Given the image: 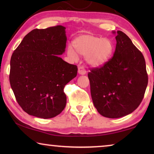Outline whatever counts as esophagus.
<instances>
[{
    "instance_id": "1",
    "label": "esophagus",
    "mask_w": 154,
    "mask_h": 154,
    "mask_svg": "<svg viewBox=\"0 0 154 154\" xmlns=\"http://www.w3.org/2000/svg\"><path fill=\"white\" fill-rule=\"evenodd\" d=\"M78 72L80 75H85L86 73V71H85V69L83 66H79L78 68Z\"/></svg>"
}]
</instances>
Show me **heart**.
<instances>
[{
  "label": "heart",
  "instance_id": "obj_1",
  "mask_svg": "<svg viewBox=\"0 0 154 154\" xmlns=\"http://www.w3.org/2000/svg\"><path fill=\"white\" fill-rule=\"evenodd\" d=\"M73 45L69 46L67 54L73 60L78 59V54L86 56L88 64L98 67L105 64L113 54V44L108 38L92 35H83L74 41Z\"/></svg>",
  "mask_w": 154,
  "mask_h": 154
}]
</instances>
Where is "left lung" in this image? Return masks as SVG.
Returning <instances> with one entry per match:
<instances>
[{
    "label": "left lung",
    "mask_w": 154,
    "mask_h": 154,
    "mask_svg": "<svg viewBox=\"0 0 154 154\" xmlns=\"http://www.w3.org/2000/svg\"><path fill=\"white\" fill-rule=\"evenodd\" d=\"M116 39L113 56L100 67L90 69L88 75L94 105L109 118L133 112L142 102L148 83L143 54L122 31H117Z\"/></svg>",
    "instance_id": "left-lung-1"
}]
</instances>
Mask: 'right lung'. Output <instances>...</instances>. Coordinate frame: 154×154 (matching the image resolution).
Returning a JSON list of instances; mask_svg holds the SVG:
<instances>
[{
    "label": "right lung",
    "instance_id": "add662e5",
    "mask_svg": "<svg viewBox=\"0 0 154 154\" xmlns=\"http://www.w3.org/2000/svg\"><path fill=\"white\" fill-rule=\"evenodd\" d=\"M65 28L35 29L15 49L10 62L9 82L17 102L26 113L48 119L64 110V88L77 76V66L58 55L64 52Z\"/></svg>",
    "mask_w": 154,
    "mask_h": 154
}]
</instances>
